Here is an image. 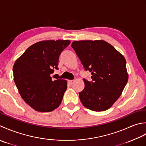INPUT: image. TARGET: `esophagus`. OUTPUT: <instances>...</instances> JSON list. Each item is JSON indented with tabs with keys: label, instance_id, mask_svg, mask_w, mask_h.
I'll return each mask as SVG.
<instances>
[{
	"label": "esophagus",
	"instance_id": "34e87169",
	"mask_svg": "<svg viewBox=\"0 0 146 146\" xmlns=\"http://www.w3.org/2000/svg\"><path fill=\"white\" fill-rule=\"evenodd\" d=\"M69 82L70 84H72L74 82V80H70V81H69Z\"/></svg>",
	"mask_w": 146,
	"mask_h": 146
}]
</instances>
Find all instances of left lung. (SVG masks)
I'll list each match as a JSON object with an SVG mask.
<instances>
[{
	"label": "left lung",
	"mask_w": 146,
	"mask_h": 146,
	"mask_svg": "<svg viewBox=\"0 0 146 146\" xmlns=\"http://www.w3.org/2000/svg\"><path fill=\"white\" fill-rule=\"evenodd\" d=\"M71 46L92 75L91 82L83 79L85 87L79 93L82 104L94 111L109 109L120 96L129 79L124 56L104 40L75 41Z\"/></svg>",
	"instance_id": "left-lung-1"
}]
</instances>
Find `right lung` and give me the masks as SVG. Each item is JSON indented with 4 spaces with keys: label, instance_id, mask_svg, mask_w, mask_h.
<instances>
[{
    "label": "right lung",
    "instance_id": "right-lung-1",
    "mask_svg": "<svg viewBox=\"0 0 146 146\" xmlns=\"http://www.w3.org/2000/svg\"><path fill=\"white\" fill-rule=\"evenodd\" d=\"M69 40H46L32 44L15 62L14 80L23 100L40 112L57 108L67 88V81H52L61 52Z\"/></svg>",
    "mask_w": 146,
    "mask_h": 146
}]
</instances>
